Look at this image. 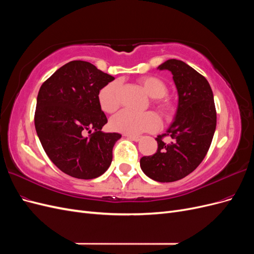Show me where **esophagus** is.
<instances>
[{"instance_id": "34e87169", "label": "esophagus", "mask_w": 254, "mask_h": 254, "mask_svg": "<svg viewBox=\"0 0 254 254\" xmlns=\"http://www.w3.org/2000/svg\"><path fill=\"white\" fill-rule=\"evenodd\" d=\"M125 136H127L129 140H131V141H135V142L140 141V139H141V136H139V135H130V134H125Z\"/></svg>"}]
</instances>
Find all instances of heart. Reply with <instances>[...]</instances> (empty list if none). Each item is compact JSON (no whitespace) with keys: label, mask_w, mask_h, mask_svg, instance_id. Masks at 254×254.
Returning a JSON list of instances; mask_svg holds the SVG:
<instances>
[{"label":"heart","mask_w":254,"mask_h":254,"mask_svg":"<svg viewBox=\"0 0 254 254\" xmlns=\"http://www.w3.org/2000/svg\"><path fill=\"white\" fill-rule=\"evenodd\" d=\"M137 81L146 93L153 97L152 105L156 107L159 113L164 119H170L176 110V106L173 101L165 96L168 92L165 81L152 75L142 76ZM120 88V81L113 80L105 84L99 90L97 99L103 111L112 113L119 108ZM159 123L158 115L151 111L135 113L129 110H122L112 117L110 120V127L117 132L136 135L143 132L153 131L159 127Z\"/></svg>","instance_id":"obj_1"}]
</instances>
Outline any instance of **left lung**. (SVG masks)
<instances>
[{"instance_id":"1","label":"left lung","mask_w":254,"mask_h":254,"mask_svg":"<svg viewBox=\"0 0 254 254\" xmlns=\"http://www.w3.org/2000/svg\"><path fill=\"white\" fill-rule=\"evenodd\" d=\"M160 70L173 74L179 104L166 133L157 136L158 149L140 160L146 176L158 182H174L194 172L209 150L216 129L213 92L204 76L181 60L168 59ZM168 136L167 143L164 137Z\"/></svg>"}]
</instances>
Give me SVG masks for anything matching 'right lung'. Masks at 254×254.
<instances>
[{
  "mask_svg": "<svg viewBox=\"0 0 254 254\" xmlns=\"http://www.w3.org/2000/svg\"><path fill=\"white\" fill-rule=\"evenodd\" d=\"M113 79L87 61L74 60L58 68L38 93L35 127L42 147L61 172L74 178H96L111 164L113 146L122 135L101 131L108 120L97 95Z\"/></svg>",
  "mask_w": 254,
  "mask_h": 254,
  "instance_id": "right-lung-1",
  "label": "right lung"
}]
</instances>
